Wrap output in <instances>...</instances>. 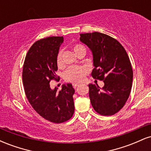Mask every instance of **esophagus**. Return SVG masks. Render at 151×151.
<instances>
[{"mask_svg": "<svg viewBox=\"0 0 151 151\" xmlns=\"http://www.w3.org/2000/svg\"><path fill=\"white\" fill-rule=\"evenodd\" d=\"M79 85V84H77V83H74V84H73V87L74 88V89H76V88H77Z\"/></svg>", "mask_w": 151, "mask_h": 151, "instance_id": "esophagus-1", "label": "esophagus"}]
</instances>
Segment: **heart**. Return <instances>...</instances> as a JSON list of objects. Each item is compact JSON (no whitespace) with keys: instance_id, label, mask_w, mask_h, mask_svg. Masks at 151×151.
I'll return each instance as SVG.
<instances>
[{"instance_id":"obj_1","label":"heart","mask_w":151,"mask_h":151,"mask_svg":"<svg viewBox=\"0 0 151 151\" xmlns=\"http://www.w3.org/2000/svg\"><path fill=\"white\" fill-rule=\"evenodd\" d=\"M73 51L77 55L81 52H85L86 49L84 46L81 45H75L73 47ZM62 50H60L57 56V65L59 67H62ZM88 72V68L84 66H75V67H71L68 69L65 73V79L66 81L69 82H80L82 81L85 78L86 74Z\"/></svg>"}]
</instances>
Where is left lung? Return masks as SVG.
<instances>
[{"label":"left lung","mask_w":151,"mask_h":151,"mask_svg":"<svg viewBox=\"0 0 151 151\" xmlns=\"http://www.w3.org/2000/svg\"><path fill=\"white\" fill-rule=\"evenodd\" d=\"M79 40L92 53L91 75L104 83L102 88L89 84L91 105L101 115H114L126 104L132 86L133 70L127 52L116 40L101 32L80 34Z\"/></svg>","instance_id":"1"}]
</instances>
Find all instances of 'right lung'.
<instances>
[{"label": "right lung", "mask_w": 151, "mask_h": 151, "mask_svg": "<svg viewBox=\"0 0 151 151\" xmlns=\"http://www.w3.org/2000/svg\"><path fill=\"white\" fill-rule=\"evenodd\" d=\"M63 37H48L37 41L27 52L22 70L25 95L36 112L46 120L60 124L74 112V89L70 83L62 89H51L50 81L57 79V56Z\"/></svg>", "instance_id": "1"}]
</instances>
